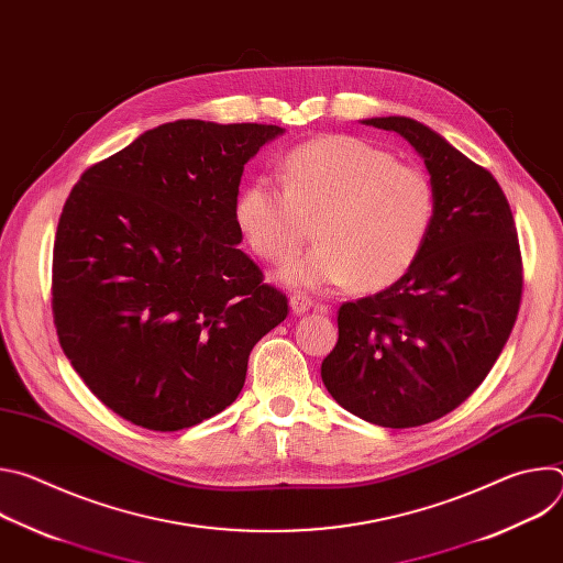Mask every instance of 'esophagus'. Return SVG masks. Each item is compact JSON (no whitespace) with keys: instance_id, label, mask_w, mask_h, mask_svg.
I'll return each mask as SVG.
<instances>
[{"instance_id":"34e87169","label":"esophagus","mask_w":563,"mask_h":563,"mask_svg":"<svg viewBox=\"0 0 563 563\" xmlns=\"http://www.w3.org/2000/svg\"><path fill=\"white\" fill-rule=\"evenodd\" d=\"M311 305H313V300L307 294H302V291H296L289 298V307H291L294 313H305V311H309Z\"/></svg>"}]
</instances>
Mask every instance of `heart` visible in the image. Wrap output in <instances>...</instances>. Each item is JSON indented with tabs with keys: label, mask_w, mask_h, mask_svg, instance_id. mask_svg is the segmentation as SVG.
<instances>
[{
	"label": "heart",
	"mask_w": 563,
	"mask_h": 563,
	"mask_svg": "<svg viewBox=\"0 0 563 563\" xmlns=\"http://www.w3.org/2000/svg\"><path fill=\"white\" fill-rule=\"evenodd\" d=\"M434 216L430 176L354 135L294 146L283 159V187L261 176L233 202L238 231L267 263L296 256L316 224L320 245L283 269L287 283H352L358 291L404 278L428 245Z\"/></svg>",
	"instance_id": "1"
}]
</instances>
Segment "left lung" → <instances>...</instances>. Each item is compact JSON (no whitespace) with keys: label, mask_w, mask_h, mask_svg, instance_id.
Instances as JSON below:
<instances>
[{"label":"left lung","mask_w":563,"mask_h":563,"mask_svg":"<svg viewBox=\"0 0 563 563\" xmlns=\"http://www.w3.org/2000/svg\"><path fill=\"white\" fill-rule=\"evenodd\" d=\"M363 122L421 153L437 216L404 278L341 305L339 341L320 376L352 415L417 428L459 408L499 358L521 305V250L508 198L486 167L417 120Z\"/></svg>","instance_id":"left-lung-1"}]
</instances>
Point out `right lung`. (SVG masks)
<instances>
[{"label": "right lung", "mask_w": 563, "mask_h": 563, "mask_svg": "<svg viewBox=\"0 0 563 563\" xmlns=\"http://www.w3.org/2000/svg\"><path fill=\"white\" fill-rule=\"evenodd\" d=\"M276 124L176 120L100 159L70 189L53 245V320L87 387L118 417L176 432L245 385L287 296L235 245L247 159Z\"/></svg>", "instance_id": "obj_1"}]
</instances>
